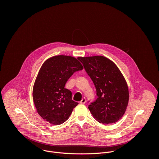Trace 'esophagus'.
Returning <instances> with one entry per match:
<instances>
[{"label":"esophagus","instance_id":"34e87169","mask_svg":"<svg viewBox=\"0 0 159 159\" xmlns=\"http://www.w3.org/2000/svg\"><path fill=\"white\" fill-rule=\"evenodd\" d=\"M85 102H86V99H85V97H83L82 99V100H80V103H85Z\"/></svg>","mask_w":159,"mask_h":159}]
</instances>
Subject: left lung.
<instances>
[{"label":"left lung","mask_w":159,"mask_h":159,"mask_svg":"<svg viewBox=\"0 0 159 159\" xmlns=\"http://www.w3.org/2000/svg\"><path fill=\"white\" fill-rule=\"evenodd\" d=\"M93 81L97 98L89 105L93 118L103 124L116 123L125 112L129 103V88L117 66L101 56L79 57Z\"/></svg>","instance_id":"left-lung-1"}]
</instances>
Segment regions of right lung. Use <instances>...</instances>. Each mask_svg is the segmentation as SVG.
I'll return each instance as SVG.
<instances>
[{
    "label": "right lung",
    "instance_id": "obj_1",
    "mask_svg": "<svg viewBox=\"0 0 159 159\" xmlns=\"http://www.w3.org/2000/svg\"><path fill=\"white\" fill-rule=\"evenodd\" d=\"M82 69L78 59L71 56H54L43 62L32 91L35 106L43 119L60 125L69 119L78 103L72 100V92L65 85L74 72Z\"/></svg>",
    "mask_w": 159,
    "mask_h": 159
}]
</instances>
